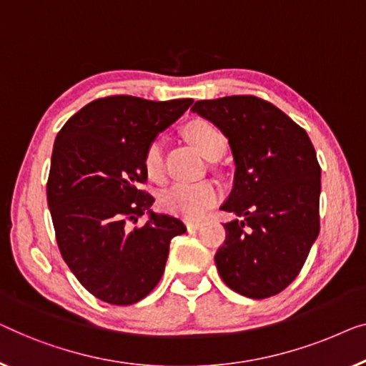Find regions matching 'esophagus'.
Here are the masks:
<instances>
[{"mask_svg": "<svg viewBox=\"0 0 366 366\" xmlns=\"http://www.w3.org/2000/svg\"><path fill=\"white\" fill-rule=\"evenodd\" d=\"M185 225L189 230H197L202 227V220H185Z\"/></svg>", "mask_w": 366, "mask_h": 366, "instance_id": "esophagus-1", "label": "esophagus"}]
</instances>
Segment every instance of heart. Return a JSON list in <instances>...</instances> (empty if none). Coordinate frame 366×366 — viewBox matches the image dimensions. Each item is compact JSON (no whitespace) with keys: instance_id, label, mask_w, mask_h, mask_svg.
Listing matches in <instances>:
<instances>
[{"instance_id":"b5f03b06","label":"heart","mask_w":366,"mask_h":366,"mask_svg":"<svg viewBox=\"0 0 366 366\" xmlns=\"http://www.w3.org/2000/svg\"><path fill=\"white\" fill-rule=\"evenodd\" d=\"M185 137L204 157H209L212 152H222L225 139L217 127L209 121H192L185 127ZM144 167L149 177H162V141L154 139L146 149ZM219 199V187L210 181L200 182H177L172 184L161 194V205L167 212L181 215L187 219H197L204 215L210 205Z\"/></svg>"}]
</instances>
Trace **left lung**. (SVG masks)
Segmentation results:
<instances>
[{"instance_id": "left-lung-1", "label": "left lung", "mask_w": 366, "mask_h": 366, "mask_svg": "<svg viewBox=\"0 0 366 366\" xmlns=\"http://www.w3.org/2000/svg\"><path fill=\"white\" fill-rule=\"evenodd\" d=\"M192 112L229 139L235 162L232 192L220 209L215 254L220 279L249 298L277 295L300 274L320 232V166L308 134L285 112L255 96L197 101Z\"/></svg>"}]
</instances>
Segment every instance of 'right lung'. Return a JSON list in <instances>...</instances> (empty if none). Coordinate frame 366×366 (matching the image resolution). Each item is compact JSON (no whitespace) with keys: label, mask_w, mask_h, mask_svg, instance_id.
<instances>
[{"label":"right lung","mask_w":366,"mask_h":366,"mask_svg":"<svg viewBox=\"0 0 366 366\" xmlns=\"http://www.w3.org/2000/svg\"><path fill=\"white\" fill-rule=\"evenodd\" d=\"M192 99L147 101L109 96L89 102L58 132L46 194L56 242L87 292L112 305H132L152 292L166 269L169 244L182 220L156 214L146 149ZM142 228H132L141 214Z\"/></svg>","instance_id":"1"}]
</instances>
